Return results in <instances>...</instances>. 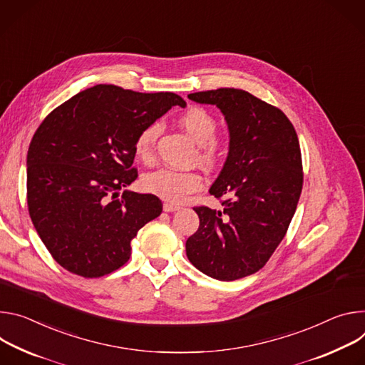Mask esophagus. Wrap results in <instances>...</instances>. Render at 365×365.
Here are the masks:
<instances>
[{"mask_svg": "<svg viewBox=\"0 0 365 365\" xmlns=\"http://www.w3.org/2000/svg\"><path fill=\"white\" fill-rule=\"evenodd\" d=\"M177 210H180V206L173 205V203H164V212L171 213V212H177Z\"/></svg>", "mask_w": 365, "mask_h": 365, "instance_id": "34e87169", "label": "esophagus"}]
</instances>
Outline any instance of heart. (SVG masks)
I'll use <instances>...</instances> for the list:
<instances>
[{
	"mask_svg": "<svg viewBox=\"0 0 365 365\" xmlns=\"http://www.w3.org/2000/svg\"><path fill=\"white\" fill-rule=\"evenodd\" d=\"M180 126L200 145L198 159L206 165H215L220 149L215 139L217 132V121L206 108L190 107L178 117ZM159 135V126L150 123L145 126L136 136L135 153L143 162H150L153 158L155 140ZM203 178L194 171H178L171 168H160L149 173L143 178V188L171 203H181L190 194L200 190Z\"/></svg>",
	"mask_w": 365,
	"mask_h": 365,
	"instance_id": "obj_1",
	"label": "heart"
}]
</instances>
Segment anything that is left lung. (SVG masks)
<instances>
[{"label": "left lung", "instance_id": "left-lung-1", "mask_svg": "<svg viewBox=\"0 0 365 365\" xmlns=\"http://www.w3.org/2000/svg\"><path fill=\"white\" fill-rule=\"evenodd\" d=\"M225 115L229 153L209 192L223 210L194 207L200 226L185 242L190 262L206 275L233 281L261 269L294 216L303 187L302 152L292 121L244 90L188 94Z\"/></svg>", "mask_w": 365, "mask_h": 365}]
</instances>
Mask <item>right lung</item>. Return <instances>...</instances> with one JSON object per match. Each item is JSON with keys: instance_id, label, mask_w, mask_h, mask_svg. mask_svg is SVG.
<instances>
[{"instance_id": "right-lung-1", "label": "right lung", "mask_w": 365, "mask_h": 365, "mask_svg": "<svg viewBox=\"0 0 365 365\" xmlns=\"http://www.w3.org/2000/svg\"><path fill=\"white\" fill-rule=\"evenodd\" d=\"M173 106L174 93H136L100 84L42 121L27 152V206L53 257L72 274L97 278L130 258V242L162 212L153 194L120 190L138 178V133Z\"/></svg>"}]
</instances>
